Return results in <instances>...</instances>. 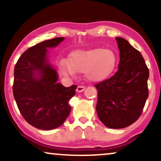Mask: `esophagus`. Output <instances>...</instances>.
<instances>
[{"instance_id":"esophagus-1","label":"esophagus","mask_w":161,"mask_h":161,"mask_svg":"<svg viewBox=\"0 0 161 161\" xmlns=\"http://www.w3.org/2000/svg\"><path fill=\"white\" fill-rule=\"evenodd\" d=\"M86 87L83 86H78V88H77V92H82L85 90Z\"/></svg>"}]
</instances>
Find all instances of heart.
<instances>
[{
  "mask_svg": "<svg viewBox=\"0 0 161 161\" xmlns=\"http://www.w3.org/2000/svg\"><path fill=\"white\" fill-rule=\"evenodd\" d=\"M116 57L113 50L94 48L86 50H76L69 56V61L63 60L60 69L64 75H75L84 73L88 80L99 82L105 80L115 69Z\"/></svg>",
  "mask_w": 161,
  "mask_h": 161,
  "instance_id": "heart-1",
  "label": "heart"
}]
</instances>
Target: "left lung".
I'll use <instances>...</instances> for the list:
<instances>
[{
	"label": "left lung",
	"instance_id": "left-lung-1",
	"mask_svg": "<svg viewBox=\"0 0 161 161\" xmlns=\"http://www.w3.org/2000/svg\"><path fill=\"white\" fill-rule=\"evenodd\" d=\"M120 61L115 75L94 86L97 113L109 128L128 127L140 117L149 96V69L141 53L126 39L116 37Z\"/></svg>",
	"mask_w": 161,
	"mask_h": 161
}]
</instances>
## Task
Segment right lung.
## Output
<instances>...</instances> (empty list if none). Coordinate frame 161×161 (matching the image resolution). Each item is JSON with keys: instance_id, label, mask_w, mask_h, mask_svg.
Returning <instances> with one entry per match:
<instances>
[{"instance_id": "1", "label": "right lung", "mask_w": 161, "mask_h": 161, "mask_svg": "<svg viewBox=\"0 0 161 161\" xmlns=\"http://www.w3.org/2000/svg\"><path fill=\"white\" fill-rule=\"evenodd\" d=\"M57 37L32 46L22 54L14 67L13 94L26 122L41 130L61 126L71 111L69 101L76 85L64 87L58 80L56 69L47 62V47L64 40Z\"/></svg>"}]
</instances>
